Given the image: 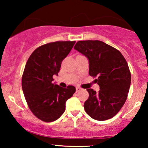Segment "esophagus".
<instances>
[{
	"instance_id": "1",
	"label": "esophagus",
	"mask_w": 148,
	"mask_h": 148,
	"mask_svg": "<svg viewBox=\"0 0 148 148\" xmlns=\"http://www.w3.org/2000/svg\"><path fill=\"white\" fill-rule=\"evenodd\" d=\"M82 90V88H79V87H77V88H76V92H78L79 91H80Z\"/></svg>"
}]
</instances>
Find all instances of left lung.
I'll list each match as a JSON object with an SVG mask.
<instances>
[{
    "mask_svg": "<svg viewBox=\"0 0 148 148\" xmlns=\"http://www.w3.org/2000/svg\"><path fill=\"white\" fill-rule=\"evenodd\" d=\"M75 50L89 60V74L98 77L100 86L96 92L87 89L89 98L84 103L87 114L97 121L112 118L121 110L127 98L131 85V73L123 54L99 40L79 41Z\"/></svg>",
    "mask_w": 148,
    "mask_h": 148,
    "instance_id": "obj_1",
    "label": "left lung"
}]
</instances>
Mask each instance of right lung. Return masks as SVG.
Segmentation results:
<instances>
[{
    "label": "right lung",
    "mask_w": 148,
    "mask_h": 148,
    "mask_svg": "<svg viewBox=\"0 0 148 148\" xmlns=\"http://www.w3.org/2000/svg\"><path fill=\"white\" fill-rule=\"evenodd\" d=\"M75 42H54L42 45L28 58L22 76V90L32 113L44 122H52L65 110L66 100L75 92V88H63L52 84L58 75L61 62Z\"/></svg>",
    "instance_id": "1"
}]
</instances>
